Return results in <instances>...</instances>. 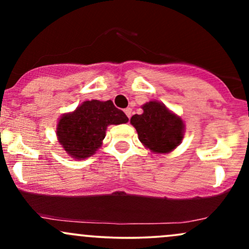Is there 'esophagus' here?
Masks as SVG:
<instances>
[{
  "label": "esophagus",
  "mask_w": 249,
  "mask_h": 249,
  "mask_svg": "<svg viewBox=\"0 0 249 249\" xmlns=\"http://www.w3.org/2000/svg\"><path fill=\"white\" fill-rule=\"evenodd\" d=\"M124 112H125V115H126V116L128 117V118H130L131 113H132V108H131V107H126V108H125V110H124Z\"/></svg>",
  "instance_id": "obj_1"
}]
</instances>
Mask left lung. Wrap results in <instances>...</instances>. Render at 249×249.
<instances>
[{
    "label": "left lung",
    "mask_w": 249,
    "mask_h": 249,
    "mask_svg": "<svg viewBox=\"0 0 249 249\" xmlns=\"http://www.w3.org/2000/svg\"><path fill=\"white\" fill-rule=\"evenodd\" d=\"M142 108L144 112L132 116L130 121L136 127L142 144L154 153L173 151L184 138L182 119L160 102L151 101Z\"/></svg>",
    "instance_id": "left-lung-1"
}]
</instances>
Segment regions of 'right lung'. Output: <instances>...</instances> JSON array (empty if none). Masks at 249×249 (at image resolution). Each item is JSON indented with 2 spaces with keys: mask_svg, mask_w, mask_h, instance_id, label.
<instances>
[{
  "mask_svg": "<svg viewBox=\"0 0 249 249\" xmlns=\"http://www.w3.org/2000/svg\"><path fill=\"white\" fill-rule=\"evenodd\" d=\"M128 118L111 101H87L73 112L65 113L57 125V138L72 158L85 159L102 146L108 125L127 123Z\"/></svg>",
  "mask_w": 249,
  "mask_h": 249,
  "instance_id": "right-lung-1",
  "label": "right lung"
}]
</instances>
